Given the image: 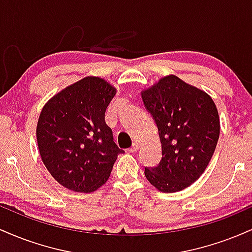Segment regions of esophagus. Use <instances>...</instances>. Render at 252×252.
<instances>
[{"instance_id": "obj_1", "label": "esophagus", "mask_w": 252, "mask_h": 252, "mask_svg": "<svg viewBox=\"0 0 252 252\" xmlns=\"http://www.w3.org/2000/svg\"><path fill=\"white\" fill-rule=\"evenodd\" d=\"M137 150H138V144H137V143H134V144H132V146L129 148V152H130V153H136V152H137Z\"/></svg>"}]
</instances>
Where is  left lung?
Segmentation results:
<instances>
[{
	"mask_svg": "<svg viewBox=\"0 0 252 252\" xmlns=\"http://www.w3.org/2000/svg\"><path fill=\"white\" fill-rule=\"evenodd\" d=\"M141 94L158 126L162 148L160 162L146 167L144 175L163 193L185 189L200 178L216 150L220 132L216 104L173 74Z\"/></svg>",
	"mask_w": 252,
	"mask_h": 252,
	"instance_id": "obj_1",
	"label": "left lung"
}]
</instances>
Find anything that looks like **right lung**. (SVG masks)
Wrapping results in <instances>:
<instances>
[{
    "label": "right lung",
    "mask_w": 252,
    "mask_h": 252,
    "mask_svg": "<svg viewBox=\"0 0 252 252\" xmlns=\"http://www.w3.org/2000/svg\"><path fill=\"white\" fill-rule=\"evenodd\" d=\"M116 89L98 77H86L52 97L36 126L41 160L66 189L90 193L106 182L117 156L105 123V111Z\"/></svg>",
    "instance_id": "obj_1"
}]
</instances>
